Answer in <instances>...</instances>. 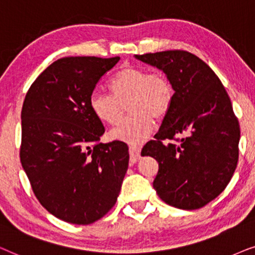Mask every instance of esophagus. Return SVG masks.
Masks as SVG:
<instances>
[{"mask_svg":"<svg viewBox=\"0 0 255 255\" xmlns=\"http://www.w3.org/2000/svg\"><path fill=\"white\" fill-rule=\"evenodd\" d=\"M140 152H141V148L136 147V145H130L129 147V155H130V161L135 163L140 159Z\"/></svg>","mask_w":255,"mask_h":255,"instance_id":"1","label":"esophagus"}]
</instances>
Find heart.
<instances>
[{"mask_svg": "<svg viewBox=\"0 0 255 255\" xmlns=\"http://www.w3.org/2000/svg\"><path fill=\"white\" fill-rule=\"evenodd\" d=\"M111 93L93 91L90 108L98 120L107 125H117L121 120L127 103L130 115L111 130L113 140L129 144L147 141L154 128V121L164 118L174 100V88L162 73H149L143 67L126 66L119 71L110 83Z\"/></svg>", "mask_w": 255, "mask_h": 255, "instance_id": "b5f03b06", "label": "heart"}]
</instances>
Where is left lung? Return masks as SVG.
I'll return each mask as SVG.
<instances>
[{
  "label": "left lung",
  "instance_id": "obj_1",
  "mask_svg": "<svg viewBox=\"0 0 255 255\" xmlns=\"http://www.w3.org/2000/svg\"><path fill=\"white\" fill-rule=\"evenodd\" d=\"M134 57L161 70L175 91L155 140L141 152L158 162L152 186L169 205L203 208L224 191L238 163L240 128L227 92L216 73L186 51ZM176 134L183 137L170 144Z\"/></svg>",
  "mask_w": 255,
  "mask_h": 255
}]
</instances>
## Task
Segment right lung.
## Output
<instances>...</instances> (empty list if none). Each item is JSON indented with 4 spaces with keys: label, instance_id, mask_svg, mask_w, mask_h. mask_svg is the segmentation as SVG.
Here are the masks:
<instances>
[{
    "label": "right lung",
    "instance_id": "right-lung-1",
    "mask_svg": "<svg viewBox=\"0 0 255 255\" xmlns=\"http://www.w3.org/2000/svg\"><path fill=\"white\" fill-rule=\"evenodd\" d=\"M119 60L60 58L33 81L23 103L22 167L40 204L64 222H97L120 193L128 145L99 143L105 128L88 104L98 81Z\"/></svg>",
    "mask_w": 255,
    "mask_h": 255
}]
</instances>
